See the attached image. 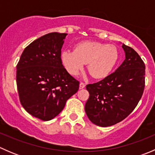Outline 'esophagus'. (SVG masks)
Masks as SVG:
<instances>
[{
    "instance_id": "obj_1",
    "label": "esophagus",
    "mask_w": 155,
    "mask_h": 155,
    "mask_svg": "<svg viewBox=\"0 0 155 155\" xmlns=\"http://www.w3.org/2000/svg\"><path fill=\"white\" fill-rule=\"evenodd\" d=\"M85 87V84L84 83V82H80V84H79V88L83 89Z\"/></svg>"
}]
</instances>
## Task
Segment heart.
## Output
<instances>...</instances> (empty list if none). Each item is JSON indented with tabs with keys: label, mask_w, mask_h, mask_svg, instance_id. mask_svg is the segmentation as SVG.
I'll use <instances>...</instances> for the list:
<instances>
[{
	"label": "heart",
	"mask_w": 155,
	"mask_h": 155,
	"mask_svg": "<svg viewBox=\"0 0 155 155\" xmlns=\"http://www.w3.org/2000/svg\"><path fill=\"white\" fill-rule=\"evenodd\" d=\"M118 59L115 46L97 42H82L75 46L74 51L66 49L61 52L62 62L70 74H79L87 63L89 73L97 79L107 76Z\"/></svg>",
	"instance_id": "1"
}]
</instances>
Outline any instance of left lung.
Masks as SVG:
<instances>
[{
  "instance_id": "left-lung-1",
  "label": "left lung",
  "mask_w": 155,
  "mask_h": 155,
  "mask_svg": "<svg viewBox=\"0 0 155 155\" xmlns=\"http://www.w3.org/2000/svg\"><path fill=\"white\" fill-rule=\"evenodd\" d=\"M125 60L114 73L100 82L88 84L85 106L87 118L100 127L114 125L134 111L143 96L145 66L138 53L123 44Z\"/></svg>"
}]
</instances>
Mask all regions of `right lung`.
<instances>
[{
    "mask_svg": "<svg viewBox=\"0 0 155 155\" xmlns=\"http://www.w3.org/2000/svg\"><path fill=\"white\" fill-rule=\"evenodd\" d=\"M67 35L53 32L37 39L25 48L16 66L21 104L43 121L57 116L79 90V82L69 74L61 58Z\"/></svg>",
    "mask_w": 155,
    "mask_h": 155,
    "instance_id": "add662e5",
    "label": "right lung"
}]
</instances>
